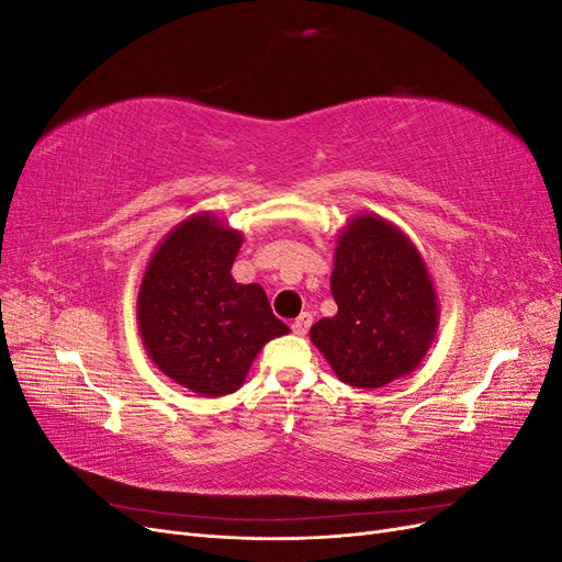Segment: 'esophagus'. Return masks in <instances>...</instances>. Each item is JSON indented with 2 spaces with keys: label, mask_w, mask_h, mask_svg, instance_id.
<instances>
[{
  "label": "esophagus",
  "mask_w": 562,
  "mask_h": 562,
  "mask_svg": "<svg viewBox=\"0 0 562 562\" xmlns=\"http://www.w3.org/2000/svg\"><path fill=\"white\" fill-rule=\"evenodd\" d=\"M312 321H314V316H312L310 312H302V314L291 323V328H293L295 335H307V330L312 328Z\"/></svg>",
  "instance_id": "esophagus-1"
}]
</instances>
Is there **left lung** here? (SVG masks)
I'll return each mask as SVG.
<instances>
[{
  "instance_id": "left-lung-1",
  "label": "left lung",
  "mask_w": 562,
  "mask_h": 562,
  "mask_svg": "<svg viewBox=\"0 0 562 562\" xmlns=\"http://www.w3.org/2000/svg\"><path fill=\"white\" fill-rule=\"evenodd\" d=\"M330 291L333 318L310 337L335 375L378 389L413 372L429 351L438 302L419 250L380 215H356L337 236Z\"/></svg>"
}]
</instances>
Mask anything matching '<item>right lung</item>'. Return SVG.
<instances>
[{
	"label": "right lung",
	"instance_id": "obj_1",
	"mask_svg": "<svg viewBox=\"0 0 562 562\" xmlns=\"http://www.w3.org/2000/svg\"><path fill=\"white\" fill-rule=\"evenodd\" d=\"M241 232L211 213L180 223L151 255L138 293V328L166 378L199 396L239 389L269 339L288 333L258 283L232 279Z\"/></svg>",
	"mask_w": 562,
	"mask_h": 562
}]
</instances>
